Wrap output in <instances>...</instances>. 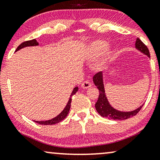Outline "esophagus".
<instances>
[{
    "label": "esophagus",
    "instance_id": "esophagus-1",
    "mask_svg": "<svg viewBox=\"0 0 160 160\" xmlns=\"http://www.w3.org/2000/svg\"><path fill=\"white\" fill-rule=\"evenodd\" d=\"M91 83L90 81H84L82 84H81V87H82V88H85V89H88V88H90L91 87Z\"/></svg>",
    "mask_w": 160,
    "mask_h": 160
}]
</instances>
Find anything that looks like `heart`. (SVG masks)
<instances>
[{"label": "heart", "instance_id": "b5f03b06", "mask_svg": "<svg viewBox=\"0 0 160 160\" xmlns=\"http://www.w3.org/2000/svg\"><path fill=\"white\" fill-rule=\"evenodd\" d=\"M107 42L102 40H97V41L92 42L89 46V55L91 59H95L98 56L102 54V52L107 48ZM110 53V50H108L106 53V57L108 56ZM103 62H102V63Z\"/></svg>", "mask_w": 160, "mask_h": 160}]
</instances>
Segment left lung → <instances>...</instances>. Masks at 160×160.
<instances>
[{
	"label": "left lung",
	"mask_w": 160,
	"mask_h": 160,
	"mask_svg": "<svg viewBox=\"0 0 160 160\" xmlns=\"http://www.w3.org/2000/svg\"><path fill=\"white\" fill-rule=\"evenodd\" d=\"M135 48L139 51L142 52L143 54L146 55L147 56L150 58V54L148 47L144 45L142 42L141 41L140 39L137 38L135 42ZM93 82L99 90V98L95 103V109L97 112L100 115L110 120H123L128 119L136 115L139 112V111L142 108L143 105H142L140 107L136 109L135 110L130 111V112H123V111L118 110L112 108L109 103V101L107 98L105 94V88H104L103 84V75L102 72H99L93 76Z\"/></svg>",
	"instance_id": "8db88e82"
}]
</instances>
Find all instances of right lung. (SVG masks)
Returning a JSON list of instances; mask_svg holds the SVG:
<instances>
[{
	"instance_id": "1",
	"label": "right lung",
	"mask_w": 160,
	"mask_h": 160,
	"mask_svg": "<svg viewBox=\"0 0 160 160\" xmlns=\"http://www.w3.org/2000/svg\"><path fill=\"white\" fill-rule=\"evenodd\" d=\"M37 45H38V41L35 39L28 40V41L22 42V43L17 48V49L16 50V52H17L18 50H21V49H22V48H25V47L37 46ZM78 87H75L74 89H73L66 106H65L64 110H63L58 116H56L55 118H52V119H51V120H45V121H35V120H34V122H35L36 123L40 124V125H54V124H57L58 122H61L62 120H64V119L67 117L68 112H69L70 105H71V102H72V97L75 95L76 92H78Z\"/></svg>"
}]
</instances>
